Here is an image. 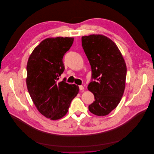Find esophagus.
<instances>
[{
    "label": "esophagus",
    "mask_w": 154,
    "mask_h": 154,
    "mask_svg": "<svg viewBox=\"0 0 154 154\" xmlns=\"http://www.w3.org/2000/svg\"><path fill=\"white\" fill-rule=\"evenodd\" d=\"M79 88L80 90H83V89H84V87L82 85H79Z\"/></svg>",
    "instance_id": "34e87169"
}]
</instances>
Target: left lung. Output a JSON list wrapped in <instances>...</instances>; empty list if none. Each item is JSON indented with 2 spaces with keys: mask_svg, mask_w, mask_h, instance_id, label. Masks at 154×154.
<instances>
[{
  "mask_svg": "<svg viewBox=\"0 0 154 154\" xmlns=\"http://www.w3.org/2000/svg\"><path fill=\"white\" fill-rule=\"evenodd\" d=\"M82 45L91 67L89 91L95 101L88 109L92 114L103 116L116 108L123 95L127 68L117 45L102 35L82 37Z\"/></svg>",
  "mask_w": 154,
  "mask_h": 154,
  "instance_id": "left-lung-1",
  "label": "left lung"
}]
</instances>
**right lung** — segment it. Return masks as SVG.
I'll use <instances>...</instances> for the list:
<instances>
[{"mask_svg": "<svg viewBox=\"0 0 154 154\" xmlns=\"http://www.w3.org/2000/svg\"><path fill=\"white\" fill-rule=\"evenodd\" d=\"M73 38H48L42 41L30 55L26 66V86L39 112L51 120H58L67 112L79 87L58 82L63 73V57L73 43Z\"/></svg>", "mask_w": 154, "mask_h": 154, "instance_id": "obj_1", "label": "right lung"}]
</instances>
